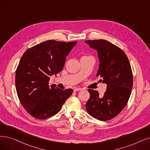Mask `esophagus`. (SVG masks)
<instances>
[{
    "instance_id": "34e87169",
    "label": "esophagus",
    "mask_w": 150,
    "mask_h": 150,
    "mask_svg": "<svg viewBox=\"0 0 150 150\" xmlns=\"http://www.w3.org/2000/svg\"><path fill=\"white\" fill-rule=\"evenodd\" d=\"M80 90H82V88H75L74 89V91H75V92H76V91H79Z\"/></svg>"
}]
</instances>
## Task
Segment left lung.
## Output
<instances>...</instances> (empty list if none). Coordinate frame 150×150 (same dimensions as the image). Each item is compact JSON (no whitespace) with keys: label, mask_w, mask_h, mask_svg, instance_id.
Here are the masks:
<instances>
[{"label":"left lung","mask_w":150,"mask_h":150,"mask_svg":"<svg viewBox=\"0 0 150 150\" xmlns=\"http://www.w3.org/2000/svg\"><path fill=\"white\" fill-rule=\"evenodd\" d=\"M97 51L100 62L97 76L107 84L102 97L97 91L88 89L90 97L86 103L88 113L100 121L115 118L127 105L131 94L133 75L128 58L121 49L105 40H86Z\"/></svg>","instance_id":"8db88e82"}]
</instances>
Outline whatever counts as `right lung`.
<instances>
[{
    "label": "right lung",
    "instance_id": "right-lung-1",
    "mask_svg": "<svg viewBox=\"0 0 150 150\" xmlns=\"http://www.w3.org/2000/svg\"><path fill=\"white\" fill-rule=\"evenodd\" d=\"M77 42L47 40L25 51L15 74V85L19 101L27 112L39 120L59 112L73 93L49 86L50 76L63 69L66 56Z\"/></svg>",
    "mask_w": 150,
    "mask_h": 150
}]
</instances>
